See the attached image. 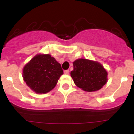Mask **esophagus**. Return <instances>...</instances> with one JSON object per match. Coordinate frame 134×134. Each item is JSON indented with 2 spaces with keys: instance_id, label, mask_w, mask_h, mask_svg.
Returning a JSON list of instances; mask_svg holds the SVG:
<instances>
[{
  "instance_id": "esophagus-1",
  "label": "esophagus",
  "mask_w": 134,
  "mask_h": 134,
  "mask_svg": "<svg viewBox=\"0 0 134 134\" xmlns=\"http://www.w3.org/2000/svg\"><path fill=\"white\" fill-rule=\"evenodd\" d=\"M69 70H65V71H64V74H69Z\"/></svg>"
}]
</instances>
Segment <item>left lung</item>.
<instances>
[{"instance_id": "left-lung-1", "label": "left lung", "mask_w": 134, "mask_h": 134, "mask_svg": "<svg viewBox=\"0 0 134 134\" xmlns=\"http://www.w3.org/2000/svg\"><path fill=\"white\" fill-rule=\"evenodd\" d=\"M73 68L71 76L74 83L87 92L98 91L107 82V71L98 62L77 59L73 62Z\"/></svg>"}]
</instances>
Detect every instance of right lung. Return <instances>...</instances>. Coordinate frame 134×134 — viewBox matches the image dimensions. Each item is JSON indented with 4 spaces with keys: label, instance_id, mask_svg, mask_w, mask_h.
Masks as SVG:
<instances>
[{
    "label": "right lung",
    "instance_id": "obj_1",
    "mask_svg": "<svg viewBox=\"0 0 134 134\" xmlns=\"http://www.w3.org/2000/svg\"><path fill=\"white\" fill-rule=\"evenodd\" d=\"M63 74L61 65L49 54H38L23 68L24 81L36 94H46L55 87Z\"/></svg>",
    "mask_w": 134,
    "mask_h": 134
}]
</instances>
